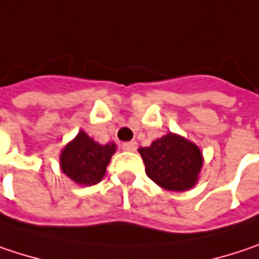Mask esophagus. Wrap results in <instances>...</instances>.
I'll use <instances>...</instances> for the list:
<instances>
[{"mask_svg":"<svg viewBox=\"0 0 259 259\" xmlns=\"http://www.w3.org/2000/svg\"><path fill=\"white\" fill-rule=\"evenodd\" d=\"M121 148H123L124 151H136V148H138V144H136L135 141H130V142H124V144L121 145Z\"/></svg>","mask_w":259,"mask_h":259,"instance_id":"1","label":"esophagus"}]
</instances>
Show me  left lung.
I'll use <instances>...</instances> for the list:
<instances>
[{
    "label": "left lung",
    "instance_id": "1",
    "mask_svg": "<svg viewBox=\"0 0 259 259\" xmlns=\"http://www.w3.org/2000/svg\"><path fill=\"white\" fill-rule=\"evenodd\" d=\"M148 178L169 191H187L197 184L203 166L200 148L191 141L167 133L150 147L139 148Z\"/></svg>",
    "mask_w": 259,
    "mask_h": 259
}]
</instances>
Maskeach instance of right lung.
<instances>
[{"label":"right lung","instance_id":"1","mask_svg":"<svg viewBox=\"0 0 259 259\" xmlns=\"http://www.w3.org/2000/svg\"><path fill=\"white\" fill-rule=\"evenodd\" d=\"M115 148L114 142L101 145L81 130L62 150L60 169L78 185H95L102 181Z\"/></svg>","mask_w":259,"mask_h":259}]
</instances>
